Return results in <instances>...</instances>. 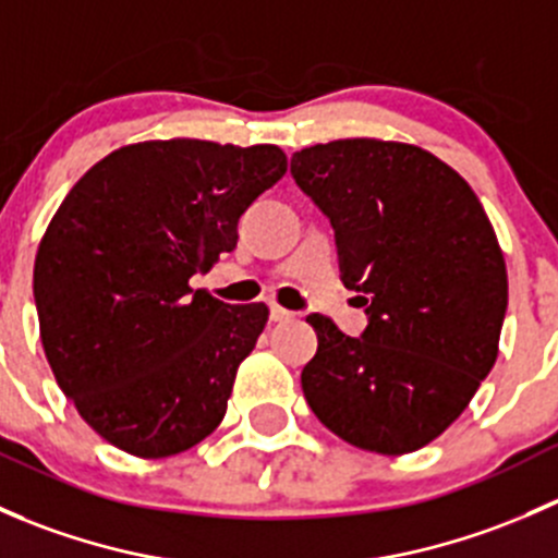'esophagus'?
I'll return each instance as SVG.
<instances>
[{
	"label": "esophagus",
	"instance_id": "esophagus-1",
	"mask_svg": "<svg viewBox=\"0 0 558 558\" xmlns=\"http://www.w3.org/2000/svg\"><path fill=\"white\" fill-rule=\"evenodd\" d=\"M269 318H272V320H289V318H294V313L286 311V307H280V305H272V307H269Z\"/></svg>",
	"mask_w": 558,
	"mask_h": 558
}]
</instances>
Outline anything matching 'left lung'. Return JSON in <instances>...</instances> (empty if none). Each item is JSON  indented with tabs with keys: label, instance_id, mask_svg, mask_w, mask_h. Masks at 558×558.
<instances>
[{
	"label": "left lung",
	"instance_id": "obj_1",
	"mask_svg": "<svg viewBox=\"0 0 558 558\" xmlns=\"http://www.w3.org/2000/svg\"><path fill=\"white\" fill-rule=\"evenodd\" d=\"M329 216L342 283L369 324L348 337L307 315L318 351L302 391L326 429L373 453L429 446L464 413L499 353L508 269L481 199L418 145L353 137L291 156Z\"/></svg>",
	"mask_w": 558,
	"mask_h": 558
}]
</instances>
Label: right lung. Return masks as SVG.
I'll use <instances>...</instances> for the list:
<instances>
[{"instance_id": "right-lung-1", "label": "right lung", "mask_w": 558, "mask_h": 558, "mask_svg": "<svg viewBox=\"0 0 558 558\" xmlns=\"http://www.w3.org/2000/svg\"><path fill=\"white\" fill-rule=\"evenodd\" d=\"M286 174L278 145L148 140L92 167L35 258L39 340L56 384L110 446L165 459L223 421L269 318L191 289L238 245V221Z\"/></svg>"}]
</instances>
